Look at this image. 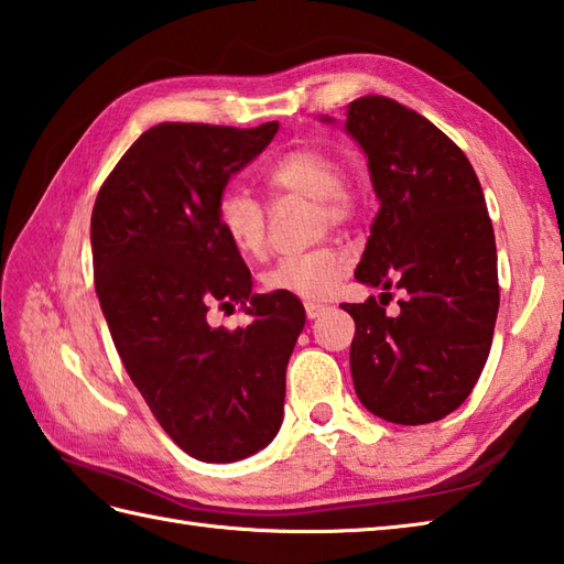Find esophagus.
<instances>
[{"mask_svg": "<svg viewBox=\"0 0 564 564\" xmlns=\"http://www.w3.org/2000/svg\"><path fill=\"white\" fill-rule=\"evenodd\" d=\"M327 305H319V303H305V313H307V317L310 319H315V317H319V315H325L327 313Z\"/></svg>", "mask_w": 564, "mask_h": 564, "instance_id": "1", "label": "esophagus"}]
</instances>
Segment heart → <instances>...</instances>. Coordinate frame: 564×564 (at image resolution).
Listing matches in <instances>:
<instances>
[{"instance_id": "obj_1", "label": "heart", "mask_w": 564, "mask_h": 564, "mask_svg": "<svg viewBox=\"0 0 564 564\" xmlns=\"http://www.w3.org/2000/svg\"><path fill=\"white\" fill-rule=\"evenodd\" d=\"M267 184L279 196L313 200L317 232L356 220L358 196L346 182V164L315 145H297L283 152L267 170ZM218 227L239 254L261 257L269 247V210L242 186H225L215 203ZM351 269V259L337 247H317L303 254L281 257L261 275L263 289L303 301H322L334 293Z\"/></svg>"}]
</instances>
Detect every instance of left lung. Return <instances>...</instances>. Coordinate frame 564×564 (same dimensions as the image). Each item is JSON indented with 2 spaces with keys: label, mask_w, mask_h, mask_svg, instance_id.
Returning <instances> with one entry per match:
<instances>
[{
  "label": "left lung",
  "mask_w": 564,
  "mask_h": 564,
  "mask_svg": "<svg viewBox=\"0 0 564 564\" xmlns=\"http://www.w3.org/2000/svg\"><path fill=\"white\" fill-rule=\"evenodd\" d=\"M346 130L380 200L356 279L404 295L394 317L392 293L341 305L356 322L354 388L386 422H438L473 392L495 337L497 245L482 186L463 150L400 101H351Z\"/></svg>",
  "instance_id": "8db88e82"
}]
</instances>
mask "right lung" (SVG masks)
Segmentation results:
<instances>
[{"mask_svg":"<svg viewBox=\"0 0 564 564\" xmlns=\"http://www.w3.org/2000/svg\"><path fill=\"white\" fill-rule=\"evenodd\" d=\"M257 128L160 123L128 148L91 213L94 283L116 351L178 448L232 463L279 434L285 366L305 307L251 293L242 254L215 203L235 172L273 140ZM245 304L247 328H210V306Z\"/></svg>","mask_w":564,"mask_h":564,"instance_id":"right-lung-1","label":"right lung"}]
</instances>
